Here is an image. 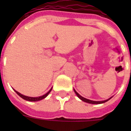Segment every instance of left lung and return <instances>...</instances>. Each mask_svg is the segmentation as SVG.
I'll return each mask as SVG.
<instances>
[{"instance_id": "obj_1", "label": "left lung", "mask_w": 131, "mask_h": 131, "mask_svg": "<svg viewBox=\"0 0 131 131\" xmlns=\"http://www.w3.org/2000/svg\"><path fill=\"white\" fill-rule=\"evenodd\" d=\"M74 92H75V94H77V96H78L79 98L80 99L82 100V101L85 102H86V103H89V104H103V103H105V102H106L107 101H108L109 100H110L111 98H112V97H111V98H110L109 99H107V100H104V101H93V100H89V99H86V98L81 96L78 93V92H76V91L75 90V89H74Z\"/></svg>"}]
</instances>
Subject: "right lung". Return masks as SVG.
Segmentation results:
<instances>
[{
	"instance_id": "right-lung-1",
	"label": "right lung",
	"mask_w": 131,
	"mask_h": 131,
	"mask_svg": "<svg viewBox=\"0 0 131 131\" xmlns=\"http://www.w3.org/2000/svg\"><path fill=\"white\" fill-rule=\"evenodd\" d=\"M52 88H51V89L49 91H48L47 93H46L45 94H44V95L41 96H39V97H29V96H25V95H23V94H20L19 92H18V91H15L14 89V91L16 92V93L18 94V95L19 96L21 97V98H22L23 99H24V100H27V101H29V102H37V101H39V100H42V99H44V98H45L49 94V93L50 92V91H52Z\"/></svg>"
}]
</instances>
